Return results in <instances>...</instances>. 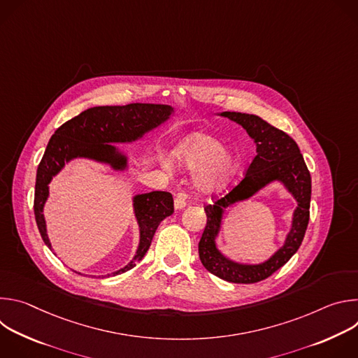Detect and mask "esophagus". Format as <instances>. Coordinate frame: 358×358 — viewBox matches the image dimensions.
I'll return each instance as SVG.
<instances>
[{
	"instance_id": "obj_1",
	"label": "esophagus",
	"mask_w": 358,
	"mask_h": 358,
	"mask_svg": "<svg viewBox=\"0 0 358 358\" xmlns=\"http://www.w3.org/2000/svg\"><path fill=\"white\" fill-rule=\"evenodd\" d=\"M185 206H187L185 195H184V194H178V195L176 196V199H174V207H176V210H182V208H185Z\"/></svg>"
}]
</instances>
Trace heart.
<instances>
[{"label":"heart","instance_id":"obj_1","mask_svg":"<svg viewBox=\"0 0 358 358\" xmlns=\"http://www.w3.org/2000/svg\"><path fill=\"white\" fill-rule=\"evenodd\" d=\"M177 162L188 169L196 170L194 182L202 192H217L225 188L238 170V160L222 143L210 136L195 133L187 137L176 151Z\"/></svg>","mask_w":358,"mask_h":358}]
</instances>
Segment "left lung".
<instances>
[{
    "label": "left lung",
    "mask_w": 358,
    "mask_h": 358,
    "mask_svg": "<svg viewBox=\"0 0 358 358\" xmlns=\"http://www.w3.org/2000/svg\"><path fill=\"white\" fill-rule=\"evenodd\" d=\"M220 116L228 117L246 130L257 144V156L234 189L217 199L213 206L203 208L207 214V227L199 239L198 253L203 268L213 275L232 283H257L280 269L301 245L310 217L312 178L296 141L285 131L255 115L222 112ZM275 180L283 183L298 202L285 243L262 264H239L227 259L216 246L224 210Z\"/></svg>",
    "instance_id": "1"
}]
</instances>
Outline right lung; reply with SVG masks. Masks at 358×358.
<instances>
[{
  "label": "right lung",
  "instance_id": "obj_1",
  "mask_svg": "<svg viewBox=\"0 0 358 358\" xmlns=\"http://www.w3.org/2000/svg\"><path fill=\"white\" fill-rule=\"evenodd\" d=\"M174 109L169 105L130 103L126 106L90 108L64 123L50 137L38 166L34 213L45 245L52 249L46 234L43 207L49 196V182L73 159H89L109 164L115 171L127 169V156L113 143H133L170 119ZM134 215L140 228V242L134 258L122 269L105 278L124 273L140 262L148 250L160 222L174 213L173 195L151 191L133 198ZM78 273V272H76ZM82 275V273H79Z\"/></svg>",
  "mask_w": 358,
  "mask_h": 358
}]
</instances>
